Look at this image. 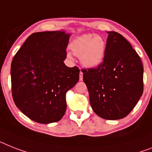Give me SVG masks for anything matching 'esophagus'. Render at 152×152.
<instances>
[{"instance_id":"1","label":"esophagus","mask_w":152,"mask_h":152,"mask_svg":"<svg viewBox=\"0 0 152 152\" xmlns=\"http://www.w3.org/2000/svg\"><path fill=\"white\" fill-rule=\"evenodd\" d=\"M83 72L82 71H80V80L81 81V80H83Z\"/></svg>"}]
</instances>
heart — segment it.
<instances>
[{"label":"heart","mask_w":152,"mask_h":152,"mask_svg":"<svg viewBox=\"0 0 152 152\" xmlns=\"http://www.w3.org/2000/svg\"><path fill=\"white\" fill-rule=\"evenodd\" d=\"M69 48L75 56L80 57V62L86 67H97L104 61L106 42L101 36L86 34L72 41ZM70 57V55L68 54Z\"/></svg>","instance_id":"1"}]
</instances>
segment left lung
Listing matches in <instances>:
<instances>
[{
	"mask_svg": "<svg viewBox=\"0 0 152 152\" xmlns=\"http://www.w3.org/2000/svg\"><path fill=\"white\" fill-rule=\"evenodd\" d=\"M107 33L103 62L82 72L94 111L104 119L118 120L129 114L143 94L144 69L125 38L115 31Z\"/></svg>",
	"mask_w": 152,
	"mask_h": 152,
	"instance_id": "obj_1",
	"label": "left lung"
}]
</instances>
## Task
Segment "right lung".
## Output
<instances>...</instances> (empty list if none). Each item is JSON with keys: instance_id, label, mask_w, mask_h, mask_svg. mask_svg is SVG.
I'll return each mask as SVG.
<instances>
[{"instance_id": "obj_1", "label": "right lung", "mask_w": 152, "mask_h": 152, "mask_svg": "<svg viewBox=\"0 0 152 152\" xmlns=\"http://www.w3.org/2000/svg\"><path fill=\"white\" fill-rule=\"evenodd\" d=\"M69 35L61 31L33 33L11 62L14 102L34 121H60L67 107L66 93L79 81L80 69L63 62Z\"/></svg>"}]
</instances>
